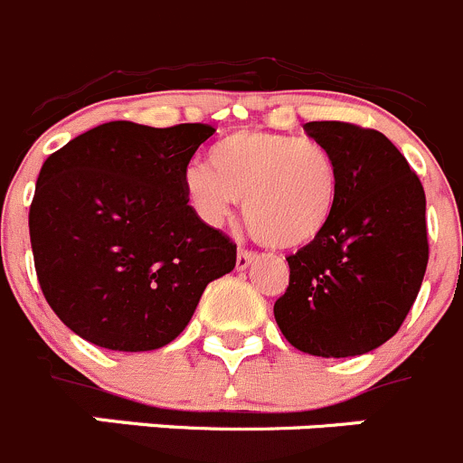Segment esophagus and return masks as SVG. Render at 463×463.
<instances>
[{
    "label": "esophagus",
    "mask_w": 463,
    "mask_h": 463,
    "mask_svg": "<svg viewBox=\"0 0 463 463\" xmlns=\"http://www.w3.org/2000/svg\"><path fill=\"white\" fill-rule=\"evenodd\" d=\"M254 260H257V254L250 252V250H243V248H241L239 252H236V269H239V270H245V269H248L250 264H252Z\"/></svg>",
    "instance_id": "esophagus-1"
}]
</instances>
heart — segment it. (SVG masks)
Segmentation results:
<instances>
[{"label": "heart", "mask_w": 463, "mask_h": 463, "mask_svg": "<svg viewBox=\"0 0 463 463\" xmlns=\"http://www.w3.org/2000/svg\"><path fill=\"white\" fill-rule=\"evenodd\" d=\"M184 194L211 227H220L241 202L254 239L296 250L321 239L333 222L339 167L317 139L236 130L213 144L209 165L185 169Z\"/></svg>", "instance_id": "b5f03b06"}]
</instances>
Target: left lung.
<instances>
[{
  "label": "left lung",
  "mask_w": 463,
  "mask_h": 463,
  "mask_svg": "<svg viewBox=\"0 0 463 463\" xmlns=\"http://www.w3.org/2000/svg\"><path fill=\"white\" fill-rule=\"evenodd\" d=\"M339 167V202L324 236L287 257L275 321L291 346L321 358L374 351L400 330L425 278V190L383 133L309 121Z\"/></svg>",
  "instance_id": "1"
}]
</instances>
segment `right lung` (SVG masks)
<instances>
[{"mask_svg": "<svg viewBox=\"0 0 463 463\" xmlns=\"http://www.w3.org/2000/svg\"><path fill=\"white\" fill-rule=\"evenodd\" d=\"M209 124L109 121L54 151L29 209L33 266L54 315L96 346L154 351L179 337L236 245L184 194Z\"/></svg>", "mask_w": 463, "mask_h": 463, "instance_id": "obj_1", "label": "right lung"}]
</instances>
